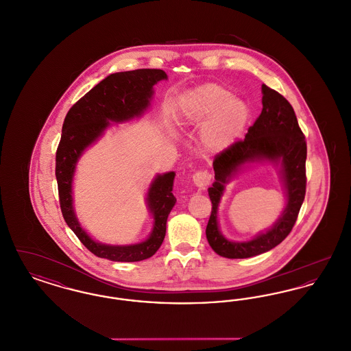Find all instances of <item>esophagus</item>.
<instances>
[{
	"mask_svg": "<svg viewBox=\"0 0 351 351\" xmlns=\"http://www.w3.org/2000/svg\"><path fill=\"white\" fill-rule=\"evenodd\" d=\"M192 180L196 186H199L200 189H205L209 184L212 183V173L208 171H197L193 175Z\"/></svg>",
	"mask_w": 351,
	"mask_h": 351,
	"instance_id": "esophagus-1",
	"label": "esophagus"
}]
</instances>
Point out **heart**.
<instances>
[{
  "instance_id": "1",
  "label": "heart",
  "mask_w": 351,
  "mask_h": 351,
  "mask_svg": "<svg viewBox=\"0 0 351 351\" xmlns=\"http://www.w3.org/2000/svg\"><path fill=\"white\" fill-rule=\"evenodd\" d=\"M185 126H200L202 146L212 152H222L242 136L250 110L247 104L218 84H202L185 93L180 105Z\"/></svg>"
}]
</instances>
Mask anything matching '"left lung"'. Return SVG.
Masks as SVG:
<instances>
[{"label":"left lung","mask_w":351,"mask_h":351,"mask_svg":"<svg viewBox=\"0 0 351 351\" xmlns=\"http://www.w3.org/2000/svg\"><path fill=\"white\" fill-rule=\"evenodd\" d=\"M263 109L245 139L237 141L213 160L216 182L208 189L212 213L206 225V238L218 255L229 259L251 258L274 249L291 233L305 197L306 142L292 105L283 96L262 85ZM269 161L281 165L287 205L274 226L247 243H232L219 232L217 212L224 184L245 164Z\"/></svg>","instance_id":"1"}]
</instances>
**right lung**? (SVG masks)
Returning a JSON list of instances; mask_svg holds the SVG:
<instances>
[{"mask_svg": "<svg viewBox=\"0 0 351 351\" xmlns=\"http://www.w3.org/2000/svg\"><path fill=\"white\" fill-rule=\"evenodd\" d=\"M166 79L167 73L162 69L145 68L112 73L84 95L64 118L55 168L60 209L72 232L99 258L114 262H139L152 256L163 243L168 215L176 202L172 193L175 172L158 175L151 183L146 200L154 217L152 232L146 241L128 246L99 243L84 232L73 212L72 179L84 150L100 138L109 122L141 117L150 105L152 86Z\"/></svg>", "mask_w": 351, "mask_h": 351, "instance_id": "add662e5", "label": "right lung"}]
</instances>
